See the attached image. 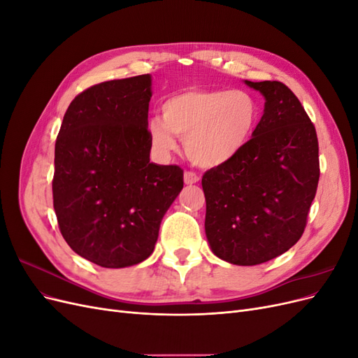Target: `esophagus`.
Masks as SVG:
<instances>
[{
    "instance_id": "esophagus-1",
    "label": "esophagus",
    "mask_w": 358,
    "mask_h": 358,
    "mask_svg": "<svg viewBox=\"0 0 358 358\" xmlns=\"http://www.w3.org/2000/svg\"><path fill=\"white\" fill-rule=\"evenodd\" d=\"M183 180H185L187 185H192V183H197L200 180V176L197 175L196 171H185V175H183Z\"/></svg>"
}]
</instances>
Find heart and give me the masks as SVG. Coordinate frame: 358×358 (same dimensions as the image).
<instances>
[{
  "mask_svg": "<svg viewBox=\"0 0 358 358\" xmlns=\"http://www.w3.org/2000/svg\"><path fill=\"white\" fill-rule=\"evenodd\" d=\"M259 119L257 100L242 90H187L162 104V116L149 121L148 133L158 152L178 148L185 137L188 157L201 167H218L239 155Z\"/></svg>",
  "mask_w": 358,
  "mask_h": 358,
  "instance_id": "b5f03b06",
  "label": "heart"
}]
</instances>
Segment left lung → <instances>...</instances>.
<instances>
[{
	"instance_id": "8db88e82",
	"label": "left lung",
	"mask_w": 358,
	"mask_h": 358,
	"mask_svg": "<svg viewBox=\"0 0 358 358\" xmlns=\"http://www.w3.org/2000/svg\"><path fill=\"white\" fill-rule=\"evenodd\" d=\"M264 115L242 152L203 175L206 236L216 257L255 266L296 245L320 180L318 137L301 103L278 80L251 82Z\"/></svg>"
}]
</instances>
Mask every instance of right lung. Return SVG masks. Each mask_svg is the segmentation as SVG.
I'll return each mask as SVG.
<instances>
[{"instance_id":"obj_1","label":"right lung","mask_w":358,"mask_h":358,"mask_svg":"<svg viewBox=\"0 0 358 358\" xmlns=\"http://www.w3.org/2000/svg\"><path fill=\"white\" fill-rule=\"evenodd\" d=\"M150 76L96 83L64 115L52 180L59 231L76 254L107 268L154 252L162 216L183 188L179 166L149 161Z\"/></svg>"}]
</instances>
